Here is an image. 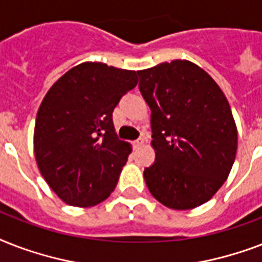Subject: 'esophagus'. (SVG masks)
<instances>
[{
  "instance_id": "1",
  "label": "esophagus",
  "mask_w": 262,
  "mask_h": 262,
  "mask_svg": "<svg viewBox=\"0 0 262 262\" xmlns=\"http://www.w3.org/2000/svg\"><path fill=\"white\" fill-rule=\"evenodd\" d=\"M144 141H145V140H144L143 137H139V139L136 140V141H133V145H135V148H139V147H141V145H143Z\"/></svg>"
}]
</instances>
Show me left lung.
<instances>
[{"label":"left lung","instance_id":"left-lung-1","mask_svg":"<svg viewBox=\"0 0 262 262\" xmlns=\"http://www.w3.org/2000/svg\"><path fill=\"white\" fill-rule=\"evenodd\" d=\"M151 108L155 163L144 170L148 190L171 209L207 203L231 171L238 133L223 91L185 59L139 71Z\"/></svg>","mask_w":262,"mask_h":262}]
</instances>
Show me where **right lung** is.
<instances>
[{
  "label": "right lung",
  "mask_w": 262,
  "mask_h": 262,
  "mask_svg": "<svg viewBox=\"0 0 262 262\" xmlns=\"http://www.w3.org/2000/svg\"><path fill=\"white\" fill-rule=\"evenodd\" d=\"M137 85L135 71L83 62L49 90L34 132L39 171L59 199L94 207L111 194L132 152L118 139L113 111Z\"/></svg>",
  "instance_id": "1"
}]
</instances>
